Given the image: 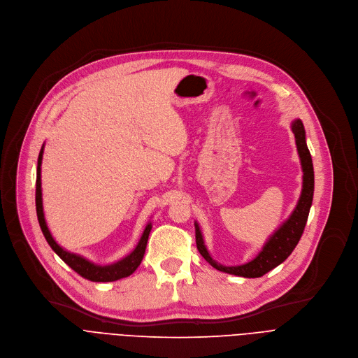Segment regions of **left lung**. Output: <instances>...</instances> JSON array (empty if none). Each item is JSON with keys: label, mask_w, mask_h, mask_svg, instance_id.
I'll return each mask as SVG.
<instances>
[{"label": "left lung", "mask_w": 358, "mask_h": 358, "mask_svg": "<svg viewBox=\"0 0 358 358\" xmlns=\"http://www.w3.org/2000/svg\"><path fill=\"white\" fill-rule=\"evenodd\" d=\"M291 129L295 135V144L296 151L301 161L302 169V189L301 196L298 199V203L289 217L285 220L269 237L266 239L265 245L262 246V250L250 260L243 265H234V266H226L219 264L217 260H214L204 243V236L197 222H194L196 226V243L200 255L208 262V264L216 268L220 272H226L230 275L242 276V278H260L269 271L279 266L282 262L287 260V257L294 252L296 248L301 236L303 233L309 208L313 206L314 199V165L313 158L309 154L306 138H305V128L301 119H294L291 122Z\"/></svg>", "instance_id": "left-lung-1"}]
</instances>
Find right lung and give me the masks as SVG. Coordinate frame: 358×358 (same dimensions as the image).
<instances>
[{"label": "right lung", "instance_id": "1", "mask_svg": "<svg viewBox=\"0 0 358 358\" xmlns=\"http://www.w3.org/2000/svg\"><path fill=\"white\" fill-rule=\"evenodd\" d=\"M43 154H44V144L40 150L38 159H37V180H36V210H37V219L41 227V231L45 237L47 243L50 245V248L56 252V255L67 264L75 272H78L80 276L92 280V282H113L117 279L127 278L132 275L138 266L141 265L142 259H144L145 249H147V242H148V236L152 229V223L148 222L144 233H142L141 239L135 249L128 253L125 257L119 259L113 264L109 265H98L93 264L92 260L83 257L82 255L69 252L64 248H62L49 230V226H47L45 217H44V210H43V189H41V162H43Z\"/></svg>", "mask_w": 358, "mask_h": 358}]
</instances>
